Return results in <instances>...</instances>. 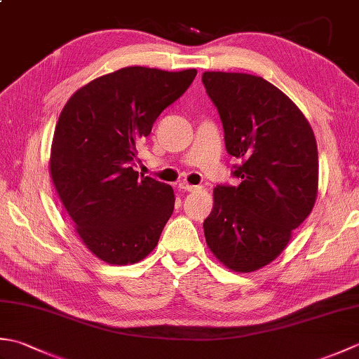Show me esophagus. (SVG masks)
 Segmentation results:
<instances>
[{
    "label": "esophagus",
    "instance_id": "34e87169",
    "mask_svg": "<svg viewBox=\"0 0 359 359\" xmlns=\"http://www.w3.org/2000/svg\"><path fill=\"white\" fill-rule=\"evenodd\" d=\"M179 189H180V191H188V193H193V191H197V189H201V187L189 185V184H187V182H182V184H179Z\"/></svg>",
    "mask_w": 359,
    "mask_h": 359
}]
</instances>
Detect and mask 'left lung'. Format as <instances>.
<instances>
[{
	"label": "left lung",
	"mask_w": 359,
	"mask_h": 359,
	"mask_svg": "<svg viewBox=\"0 0 359 359\" xmlns=\"http://www.w3.org/2000/svg\"><path fill=\"white\" fill-rule=\"evenodd\" d=\"M202 81L224 125L228 154L239 158V187H217L203 220L219 262L251 273L274 261L315 207L318 147L307 118L262 77L203 72Z\"/></svg>",
	"instance_id": "left-lung-1"
}]
</instances>
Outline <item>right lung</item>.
Instances as JSON below:
<instances>
[{
  "instance_id": "right-lung-1",
  "label": "right lung",
  "mask_w": 359,
  "mask_h": 359,
  "mask_svg": "<svg viewBox=\"0 0 359 359\" xmlns=\"http://www.w3.org/2000/svg\"><path fill=\"white\" fill-rule=\"evenodd\" d=\"M196 74L123 67L80 88L60 114L49 158L53 187L75 233L106 264L147 257L172 215V188L133 166L156 118Z\"/></svg>"
}]
</instances>
